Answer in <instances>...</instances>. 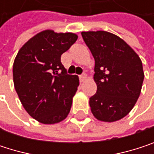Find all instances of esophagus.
<instances>
[{
  "mask_svg": "<svg viewBox=\"0 0 154 154\" xmlns=\"http://www.w3.org/2000/svg\"><path fill=\"white\" fill-rule=\"evenodd\" d=\"M85 79H86V75L85 74H82V75L79 76V80H80L81 83H83Z\"/></svg>",
  "mask_w": 154,
  "mask_h": 154,
  "instance_id": "1",
  "label": "esophagus"
}]
</instances>
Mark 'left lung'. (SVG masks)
I'll return each mask as SVG.
<instances>
[{
    "label": "left lung",
    "mask_w": 154,
    "mask_h": 154,
    "mask_svg": "<svg viewBox=\"0 0 154 154\" xmlns=\"http://www.w3.org/2000/svg\"><path fill=\"white\" fill-rule=\"evenodd\" d=\"M94 60L97 92L89 100L93 115L114 122L127 116L138 99L144 77L142 60L123 39L106 31L82 32Z\"/></svg>",
    "instance_id": "left-lung-1"
}]
</instances>
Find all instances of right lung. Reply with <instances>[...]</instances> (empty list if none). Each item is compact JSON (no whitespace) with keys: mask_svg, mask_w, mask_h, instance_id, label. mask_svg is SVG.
Segmentation results:
<instances>
[{"mask_svg":"<svg viewBox=\"0 0 154 154\" xmlns=\"http://www.w3.org/2000/svg\"><path fill=\"white\" fill-rule=\"evenodd\" d=\"M77 39L73 33L45 30L30 38L16 56V92L26 112L40 123H59L70 111L79 79L67 74L60 57Z\"/></svg>","mask_w":154,"mask_h":154,"instance_id":"obj_1","label":"right lung"}]
</instances>
